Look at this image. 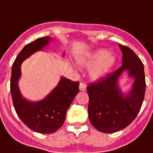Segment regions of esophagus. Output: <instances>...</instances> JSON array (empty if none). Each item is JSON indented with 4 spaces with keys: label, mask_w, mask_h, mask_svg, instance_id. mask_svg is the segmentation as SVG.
Wrapping results in <instances>:
<instances>
[{
    "label": "esophagus",
    "mask_w": 153,
    "mask_h": 153,
    "mask_svg": "<svg viewBox=\"0 0 153 153\" xmlns=\"http://www.w3.org/2000/svg\"><path fill=\"white\" fill-rule=\"evenodd\" d=\"M79 89H80V91H85L87 90V85H86L85 83L81 82L80 83V85H79Z\"/></svg>",
    "instance_id": "34e87169"
}]
</instances>
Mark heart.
<instances>
[{
    "label": "heart",
    "instance_id": "b5f03b06",
    "mask_svg": "<svg viewBox=\"0 0 153 153\" xmlns=\"http://www.w3.org/2000/svg\"><path fill=\"white\" fill-rule=\"evenodd\" d=\"M76 62L79 66L84 68H91V77L97 80L106 76L110 72L116 64L117 57L105 49H98L79 57Z\"/></svg>",
    "mask_w": 153,
    "mask_h": 153
}]
</instances>
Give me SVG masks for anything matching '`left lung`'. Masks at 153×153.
<instances>
[{
    "instance_id": "left-lung-1",
    "label": "left lung",
    "mask_w": 153,
    "mask_h": 153,
    "mask_svg": "<svg viewBox=\"0 0 153 153\" xmlns=\"http://www.w3.org/2000/svg\"><path fill=\"white\" fill-rule=\"evenodd\" d=\"M119 47L123 52V66L87 88L89 120L97 130L105 133L120 131L131 124L142 107L146 90L142 61L129 47ZM125 70L134 78L132 90L126 95L118 85L119 77Z\"/></svg>"
}]
</instances>
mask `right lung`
<instances>
[{"label":"right lung","instance_id":"1","mask_svg":"<svg viewBox=\"0 0 153 153\" xmlns=\"http://www.w3.org/2000/svg\"><path fill=\"white\" fill-rule=\"evenodd\" d=\"M51 40L45 36L24 46L12 65L10 77V93L16 114L30 129L43 134L53 133L62 126L66 111L79 92L78 82L62 77L58 85L43 100L30 102L22 96L18 87L22 63L36 51L42 50Z\"/></svg>","mask_w":153,"mask_h":153}]
</instances>
